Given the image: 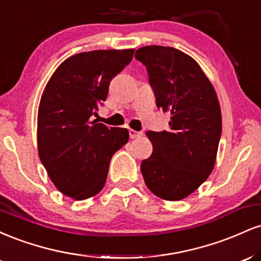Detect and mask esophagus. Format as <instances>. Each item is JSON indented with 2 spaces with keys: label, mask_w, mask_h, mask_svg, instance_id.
<instances>
[{
  "label": "esophagus",
  "mask_w": 261,
  "mask_h": 261,
  "mask_svg": "<svg viewBox=\"0 0 261 261\" xmlns=\"http://www.w3.org/2000/svg\"><path fill=\"white\" fill-rule=\"evenodd\" d=\"M128 134H130L131 139H137V137L142 136V133H141V131H135V130H133V128H130V130H128Z\"/></svg>",
  "instance_id": "1"
}]
</instances>
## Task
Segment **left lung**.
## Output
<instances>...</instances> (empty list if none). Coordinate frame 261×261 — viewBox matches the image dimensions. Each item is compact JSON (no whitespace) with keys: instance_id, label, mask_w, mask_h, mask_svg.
<instances>
[{"instance_id":"left-lung-1","label":"left lung","mask_w":261,"mask_h":261,"mask_svg":"<svg viewBox=\"0 0 261 261\" xmlns=\"http://www.w3.org/2000/svg\"><path fill=\"white\" fill-rule=\"evenodd\" d=\"M135 58L147 68L157 107L170 113L168 131L146 133L153 152L142 161L141 173L154 195L178 201L215 167L222 133L217 94L199 64L180 50L149 45Z\"/></svg>"}]
</instances>
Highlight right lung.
<instances>
[{
    "mask_svg": "<svg viewBox=\"0 0 261 261\" xmlns=\"http://www.w3.org/2000/svg\"><path fill=\"white\" fill-rule=\"evenodd\" d=\"M134 49L94 50L65 60L41 95L38 152L56 188L86 200L106 184L113 154L128 141L127 128L93 120L110 81L131 62Z\"/></svg>",
    "mask_w": 261,
    "mask_h": 261,
    "instance_id": "obj_1",
    "label": "right lung"
}]
</instances>
